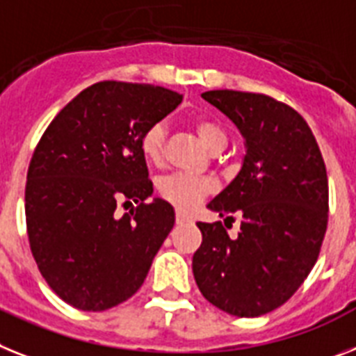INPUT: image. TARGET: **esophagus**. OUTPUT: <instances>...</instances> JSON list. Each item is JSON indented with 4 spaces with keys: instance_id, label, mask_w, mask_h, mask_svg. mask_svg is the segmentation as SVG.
Here are the masks:
<instances>
[{
    "instance_id": "obj_1",
    "label": "esophagus",
    "mask_w": 356,
    "mask_h": 356,
    "mask_svg": "<svg viewBox=\"0 0 356 356\" xmlns=\"http://www.w3.org/2000/svg\"><path fill=\"white\" fill-rule=\"evenodd\" d=\"M175 220H177V224H186L190 222V217H186L183 211H177V213H175Z\"/></svg>"
}]
</instances>
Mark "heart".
<instances>
[{
    "label": "heart",
    "instance_id": "heart-1",
    "mask_svg": "<svg viewBox=\"0 0 356 356\" xmlns=\"http://www.w3.org/2000/svg\"><path fill=\"white\" fill-rule=\"evenodd\" d=\"M197 134L211 152L224 150L228 145V134L217 121L208 118H197L193 121ZM164 141H166V128L163 122L152 124L141 137V154L150 164H159L164 157ZM159 193L163 199L175 204L181 210H192L202 201V197L211 190L208 179L193 177V175H170L159 183Z\"/></svg>",
    "mask_w": 356,
    "mask_h": 356
}]
</instances>
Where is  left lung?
<instances>
[{
  "mask_svg": "<svg viewBox=\"0 0 356 356\" xmlns=\"http://www.w3.org/2000/svg\"><path fill=\"white\" fill-rule=\"evenodd\" d=\"M202 99L234 122L246 155L235 179L208 202L243 215L235 238L220 222H197L193 277L202 297L235 316L273 312L300 288L327 228V175L315 136L291 106L262 94L211 90ZM229 219V217H226Z\"/></svg>",
  "mask_w": 356,
  "mask_h": 356,
  "instance_id": "8db88e82",
  "label": "left lung"
}]
</instances>
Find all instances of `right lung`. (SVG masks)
<instances>
[{"label":"right lung","mask_w":356,"mask_h":356,"mask_svg":"<svg viewBox=\"0 0 356 356\" xmlns=\"http://www.w3.org/2000/svg\"><path fill=\"white\" fill-rule=\"evenodd\" d=\"M163 86L101 81L54 118L32 155L25 188L29 241L50 288L83 312H104L141 288L175 224L155 197L143 134L177 108ZM140 204L115 213L119 202Z\"/></svg>","instance_id":"1"}]
</instances>
